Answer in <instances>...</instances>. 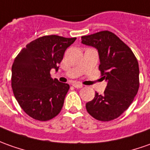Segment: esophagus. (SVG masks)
Instances as JSON below:
<instances>
[{"label": "esophagus", "mask_w": 150, "mask_h": 150, "mask_svg": "<svg viewBox=\"0 0 150 150\" xmlns=\"http://www.w3.org/2000/svg\"><path fill=\"white\" fill-rule=\"evenodd\" d=\"M72 85H73L75 88H80L83 87V84H81V83H72Z\"/></svg>", "instance_id": "esophagus-1"}]
</instances>
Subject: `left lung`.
Segmentation results:
<instances>
[{"instance_id": "left-lung-1", "label": "left lung", "mask_w": 150, "mask_h": 150, "mask_svg": "<svg viewBox=\"0 0 150 150\" xmlns=\"http://www.w3.org/2000/svg\"><path fill=\"white\" fill-rule=\"evenodd\" d=\"M81 42L98 50L104 93H95L86 103L88 113L98 121L109 122L120 117L133 102L139 89V64L134 53L117 35L101 31L81 37Z\"/></svg>"}]
</instances>
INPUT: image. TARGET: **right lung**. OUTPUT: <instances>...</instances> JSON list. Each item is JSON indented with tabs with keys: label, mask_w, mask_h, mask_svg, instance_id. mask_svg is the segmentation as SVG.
I'll list each match as a JSON object with an SVG mask.
<instances>
[{
	"label": "right lung",
	"mask_w": 150,
	"mask_h": 150,
	"mask_svg": "<svg viewBox=\"0 0 150 150\" xmlns=\"http://www.w3.org/2000/svg\"><path fill=\"white\" fill-rule=\"evenodd\" d=\"M75 39L41 37L27 44L15 57L11 87L19 106L33 119L48 121L61 112L70 85L52 79L50 71H58L65 51Z\"/></svg>",
	"instance_id": "right-lung-1"
}]
</instances>
